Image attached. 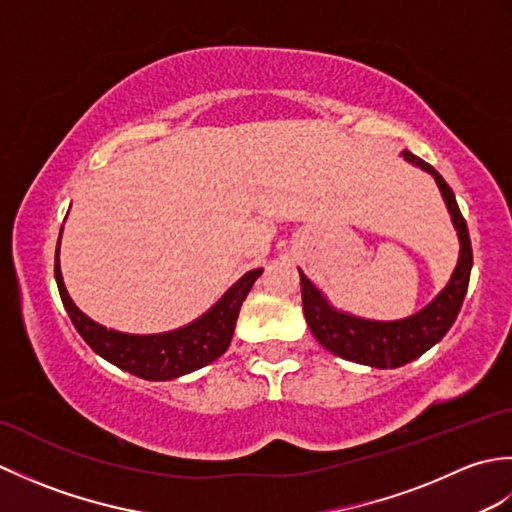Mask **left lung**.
Returning <instances> with one entry per match:
<instances>
[{"instance_id": "8db88e82", "label": "left lung", "mask_w": 512, "mask_h": 512, "mask_svg": "<svg viewBox=\"0 0 512 512\" xmlns=\"http://www.w3.org/2000/svg\"><path fill=\"white\" fill-rule=\"evenodd\" d=\"M407 162L431 173L438 182V189L444 198V204L451 213V222L460 237V257L455 266L449 284L444 286L436 299L420 312L411 314L400 321H369L336 310L332 303L321 295V290L301 273V301L303 314H306L308 328L325 350L345 358V361L361 363L378 369H394L416 361L427 350H431L444 334L451 330L453 321L458 319L462 301L469 288L471 266H473V248L469 228H466L460 206L455 202L451 187L440 173L427 162L413 156L411 151H402Z\"/></svg>"}]
</instances>
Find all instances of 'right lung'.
Segmentation results:
<instances>
[{
    "label": "right lung",
    "mask_w": 512,
    "mask_h": 512,
    "mask_svg": "<svg viewBox=\"0 0 512 512\" xmlns=\"http://www.w3.org/2000/svg\"><path fill=\"white\" fill-rule=\"evenodd\" d=\"M262 273L264 268L248 270L242 279H237L224 292L211 310H206L200 319L184 325V328L162 334H125L107 330L105 325L92 321L88 314L74 306L61 277L59 244L57 255H54V279H57L63 308L68 310L76 332L105 361L145 380L180 378L220 358L231 345L239 308H242L246 295Z\"/></svg>",
    "instance_id": "obj_1"
}]
</instances>
